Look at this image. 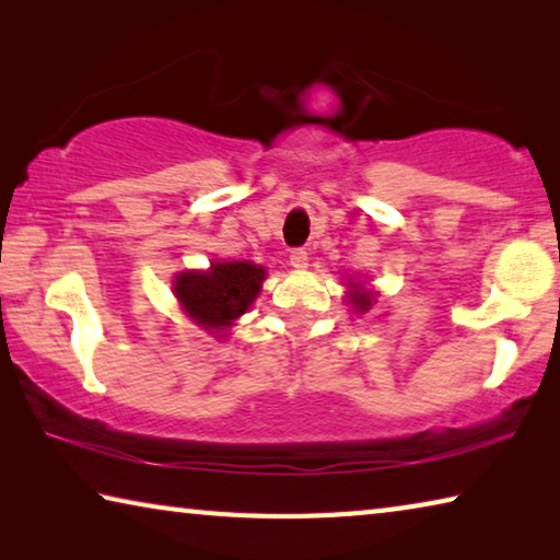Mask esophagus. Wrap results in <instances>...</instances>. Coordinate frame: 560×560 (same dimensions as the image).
<instances>
[{"instance_id":"obj_1","label":"esophagus","mask_w":560,"mask_h":560,"mask_svg":"<svg viewBox=\"0 0 560 560\" xmlns=\"http://www.w3.org/2000/svg\"><path fill=\"white\" fill-rule=\"evenodd\" d=\"M307 250L305 248H295V250H290V265L295 270H305L307 268Z\"/></svg>"}]
</instances>
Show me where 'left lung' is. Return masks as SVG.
Wrapping results in <instances>:
<instances>
[{
  "label": "left lung",
  "mask_w": 560,
  "mask_h": 560,
  "mask_svg": "<svg viewBox=\"0 0 560 560\" xmlns=\"http://www.w3.org/2000/svg\"><path fill=\"white\" fill-rule=\"evenodd\" d=\"M351 302H354L357 305V310H361V312H366L369 307H371V295L369 292H351Z\"/></svg>",
  "instance_id": "1"
}]
</instances>
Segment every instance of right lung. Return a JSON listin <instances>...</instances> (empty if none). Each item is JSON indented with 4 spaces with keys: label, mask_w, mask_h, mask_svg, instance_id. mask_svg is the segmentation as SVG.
<instances>
[{
    "label": "right lung",
    "mask_w": 560,
    "mask_h": 560,
    "mask_svg": "<svg viewBox=\"0 0 560 560\" xmlns=\"http://www.w3.org/2000/svg\"><path fill=\"white\" fill-rule=\"evenodd\" d=\"M265 270L248 260L215 262L209 272H182L174 292L189 317L203 329H223L258 298Z\"/></svg>",
    "instance_id": "1"
}]
</instances>
